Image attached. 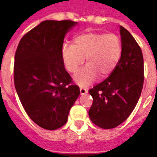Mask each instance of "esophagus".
Here are the masks:
<instances>
[{"label": "esophagus", "instance_id": "34e87169", "mask_svg": "<svg viewBox=\"0 0 157 157\" xmlns=\"http://www.w3.org/2000/svg\"><path fill=\"white\" fill-rule=\"evenodd\" d=\"M88 89H85V88H80V94L83 95V94H87L88 93Z\"/></svg>", "mask_w": 157, "mask_h": 157}]
</instances>
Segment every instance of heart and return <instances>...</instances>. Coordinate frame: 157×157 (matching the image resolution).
<instances>
[{"instance_id": "b5f03b06", "label": "heart", "mask_w": 157, "mask_h": 157, "mask_svg": "<svg viewBox=\"0 0 157 157\" xmlns=\"http://www.w3.org/2000/svg\"><path fill=\"white\" fill-rule=\"evenodd\" d=\"M62 60L69 73L74 74L86 58L87 65L74 77L79 86L90 85L97 78L114 72L122 56V43L114 33H85L77 36L74 44L62 47Z\"/></svg>"}]
</instances>
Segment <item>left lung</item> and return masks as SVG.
<instances>
[{
	"instance_id": "left-lung-1",
	"label": "left lung",
	"mask_w": 157,
	"mask_h": 157,
	"mask_svg": "<svg viewBox=\"0 0 157 157\" xmlns=\"http://www.w3.org/2000/svg\"><path fill=\"white\" fill-rule=\"evenodd\" d=\"M122 56L113 73L89 90L93 104L89 115L97 126L112 129L123 123L136 107L144 83L141 49L133 36L121 26Z\"/></svg>"
}]
</instances>
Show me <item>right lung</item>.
<instances>
[{
  "instance_id": "add662e5",
  "label": "right lung",
  "mask_w": 157,
  "mask_h": 157,
  "mask_svg": "<svg viewBox=\"0 0 157 157\" xmlns=\"http://www.w3.org/2000/svg\"><path fill=\"white\" fill-rule=\"evenodd\" d=\"M77 25L69 20L43 21L26 33L15 54V88L25 111L49 130L66 124L80 94L62 60L65 34Z\"/></svg>"
}]
</instances>
